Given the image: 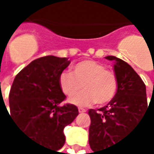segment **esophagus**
<instances>
[{
	"label": "esophagus",
	"mask_w": 154,
	"mask_h": 154,
	"mask_svg": "<svg viewBox=\"0 0 154 154\" xmlns=\"http://www.w3.org/2000/svg\"><path fill=\"white\" fill-rule=\"evenodd\" d=\"M79 112L80 114H82V113H85L86 110H85V109H83V108H79Z\"/></svg>",
	"instance_id": "obj_1"
}]
</instances>
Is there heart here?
Here are the masks:
<instances>
[{
	"instance_id": "obj_1",
	"label": "heart",
	"mask_w": 154,
	"mask_h": 154,
	"mask_svg": "<svg viewBox=\"0 0 154 154\" xmlns=\"http://www.w3.org/2000/svg\"><path fill=\"white\" fill-rule=\"evenodd\" d=\"M59 85L63 94L73 96L82 87L84 91L69 100V103L86 106L91 103L104 105L113 100L117 92L116 75L106 69L104 64L92 60L79 62L73 66L72 74L63 72L59 76Z\"/></svg>"
}]
</instances>
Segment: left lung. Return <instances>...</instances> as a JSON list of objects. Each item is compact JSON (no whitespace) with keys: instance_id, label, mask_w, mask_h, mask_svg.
Listing matches in <instances>:
<instances>
[{"instance_id":"left-lung-1","label":"left lung","mask_w":154,"mask_h":154,"mask_svg":"<svg viewBox=\"0 0 154 154\" xmlns=\"http://www.w3.org/2000/svg\"><path fill=\"white\" fill-rule=\"evenodd\" d=\"M105 58L116 61L114 71L118 79V88L115 98L106 106L88 112L91 117L88 143L94 154H103L100 151L111 149L125 139L140 123L150 106L145 84L135 70L116 56Z\"/></svg>"}]
</instances>
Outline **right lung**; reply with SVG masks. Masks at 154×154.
Here are the masks:
<instances>
[{"mask_svg":"<svg viewBox=\"0 0 154 154\" xmlns=\"http://www.w3.org/2000/svg\"><path fill=\"white\" fill-rule=\"evenodd\" d=\"M69 63L68 58H38L16 75L9 93V116L16 127L27 138L54 152L63 146V128L79 115L75 105H61L66 97L59 76Z\"/></svg>","mask_w":154,"mask_h":154,"instance_id":"obj_1","label":"right lung"}]
</instances>
